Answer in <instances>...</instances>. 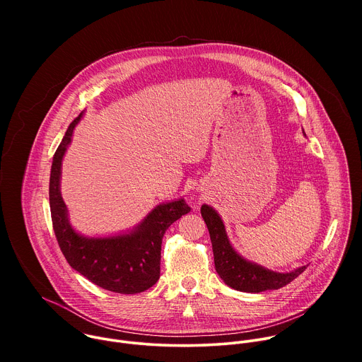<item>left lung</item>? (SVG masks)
<instances>
[{
	"label": "left lung",
	"instance_id": "obj_1",
	"mask_svg": "<svg viewBox=\"0 0 362 362\" xmlns=\"http://www.w3.org/2000/svg\"><path fill=\"white\" fill-rule=\"evenodd\" d=\"M200 214L209 229L216 272L228 286L236 291L253 293L279 289L292 282L306 269V267H300L292 272L279 274L243 259L232 247L225 230V225L218 212L211 206L203 204Z\"/></svg>",
	"mask_w": 362,
	"mask_h": 362
}]
</instances>
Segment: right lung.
<instances>
[{
	"label": "right lung",
	"mask_w": 362,
	"mask_h": 362,
	"mask_svg": "<svg viewBox=\"0 0 362 362\" xmlns=\"http://www.w3.org/2000/svg\"><path fill=\"white\" fill-rule=\"evenodd\" d=\"M83 113L69 126L54 153L49 175V211L59 246L73 269L94 285L117 293H139L160 276L162 239L168 228L190 212L183 199L159 204L130 233L109 238L78 235L67 218L60 193L62 162L73 130Z\"/></svg>",
	"instance_id": "right-lung-1"
}]
</instances>
